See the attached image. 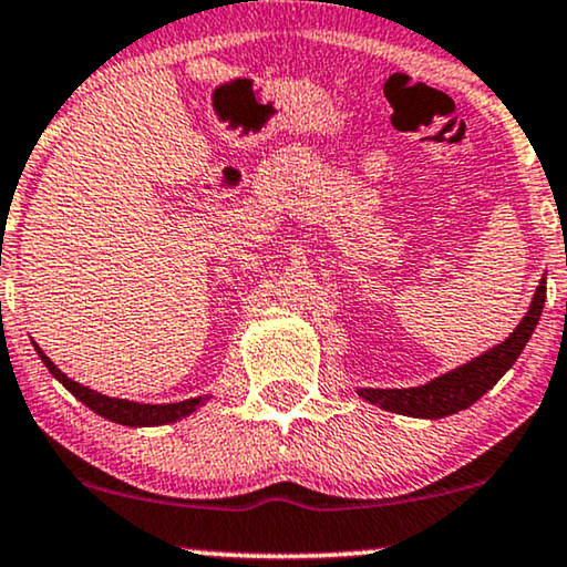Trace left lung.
Listing matches in <instances>:
<instances>
[{
    "instance_id": "obj_1",
    "label": "left lung",
    "mask_w": 567,
    "mask_h": 567,
    "mask_svg": "<svg viewBox=\"0 0 567 567\" xmlns=\"http://www.w3.org/2000/svg\"><path fill=\"white\" fill-rule=\"evenodd\" d=\"M547 286L542 278L534 299L529 305V312L522 317L516 330L503 340V343L487 348L483 355L472 359L462 367H456L446 374L431 379L429 384L421 386H402V390H374V386H359V398L369 400L371 405H379L390 413H400L408 417H446L467 410L470 405L483 398L487 390H493L495 382L514 367L518 355H522L524 346L529 343L534 328H537L542 307H545Z\"/></svg>"
}]
</instances>
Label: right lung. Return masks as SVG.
<instances>
[{
	"instance_id": "right-lung-1",
	"label": "right lung",
	"mask_w": 567,
	"mask_h": 567,
	"mask_svg": "<svg viewBox=\"0 0 567 567\" xmlns=\"http://www.w3.org/2000/svg\"><path fill=\"white\" fill-rule=\"evenodd\" d=\"M35 351H38V355H41V361L45 363V369H49L51 374L56 377L59 382L74 394L76 400L84 402V405H87L92 413L103 415L113 423L131 425V429H152V425H167V423L183 421V417L196 413V410L200 405H206V400L212 398V394H204V398H190V400H183V402H165V405L107 398V394H103V392H95V390H90V386H84L80 382H74V379H69L64 371H61L56 363H53L38 346H35Z\"/></svg>"
}]
</instances>
